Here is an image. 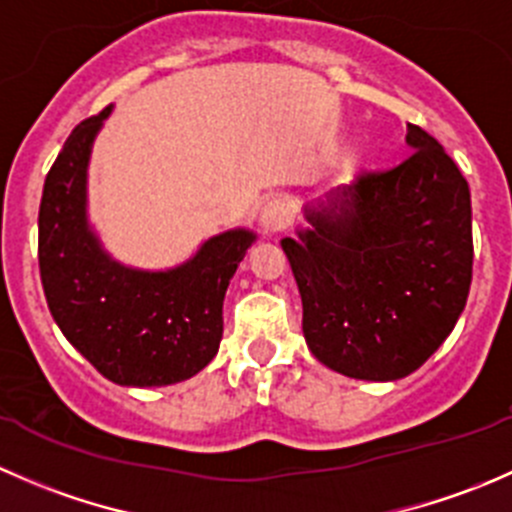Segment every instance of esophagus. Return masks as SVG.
<instances>
[{
  "label": "esophagus",
  "instance_id": "obj_1",
  "mask_svg": "<svg viewBox=\"0 0 512 512\" xmlns=\"http://www.w3.org/2000/svg\"><path fill=\"white\" fill-rule=\"evenodd\" d=\"M292 218H294L292 203H289V200H285V198L267 200L265 208H262V213H260V223L267 232L287 230V227L292 225Z\"/></svg>",
  "mask_w": 512,
  "mask_h": 512
}]
</instances>
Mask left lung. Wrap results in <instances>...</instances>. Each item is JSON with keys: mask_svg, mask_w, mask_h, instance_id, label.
I'll return each mask as SVG.
<instances>
[{"mask_svg": "<svg viewBox=\"0 0 512 512\" xmlns=\"http://www.w3.org/2000/svg\"><path fill=\"white\" fill-rule=\"evenodd\" d=\"M409 156L361 170L342 200L309 210L312 230L285 237L312 354L352 379L416 371L456 327L473 277L471 190L423 128Z\"/></svg>", "mask_w": 512, "mask_h": 512, "instance_id": "1", "label": "left lung"}]
</instances>
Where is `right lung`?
Returning <instances> with one entry per match:
<instances>
[{"instance_id":"add662e5","label":"right lung","mask_w":512,"mask_h":512,"mask_svg":"<svg viewBox=\"0 0 512 512\" xmlns=\"http://www.w3.org/2000/svg\"><path fill=\"white\" fill-rule=\"evenodd\" d=\"M111 106L71 131L46 173L39 205V272L46 304L106 379L168 386L213 361L223 339V299L255 235L230 230L168 272L113 262L86 223V165Z\"/></svg>"}]
</instances>
